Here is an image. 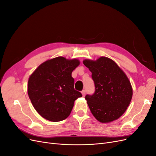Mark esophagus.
I'll return each mask as SVG.
<instances>
[{
	"mask_svg": "<svg viewBox=\"0 0 156 156\" xmlns=\"http://www.w3.org/2000/svg\"><path fill=\"white\" fill-rule=\"evenodd\" d=\"M81 94H82L83 96H85V94H86V90H83L81 91Z\"/></svg>",
	"mask_w": 156,
	"mask_h": 156,
	"instance_id": "34e87169",
	"label": "esophagus"
}]
</instances>
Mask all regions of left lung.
<instances>
[{
	"label": "left lung",
	"instance_id": "obj_1",
	"mask_svg": "<svg viewBox=\"0 0 156 156\" xmlns=\"http://www.w3.org/2000/svg\"><path fill=\"white\" fill-rule=\"evenodd\" d=\"M92 72L95 92L86 100L91 112L102 123L120 118L131 102L133 90L126 75L112 60L102 56L96 61L83 60Z\"/></svg>",
	"mask_w": 156,
	"mask_h": 156
}]
</instances>
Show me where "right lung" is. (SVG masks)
<instances>
[{"label": "right lung", "mask_w": 156, "mask_h": 156, "mask_svg": "<svg viewBox=\"0 0 156 156\" xmlns=\"http://www.w3.org/2000/svg\"><path fill=\"white\" fill-rule=\"evenodd\" d=\"M77 59L62 56L45 61L30 75L28 94L36 111L46 120L62 121L68 118L74 101L82 97L74 89L73 71L79 65Z\"/></svg>", "instance_id": "1"}]
</instances>
